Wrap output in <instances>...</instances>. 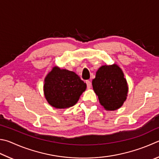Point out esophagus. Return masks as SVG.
Here are the masks:
<instances>
[{
	"label": "esophagus",
	"instance_id": "34e87169",
	"mask_svg": "<svg viewBox=\"0 0 159 159\" xmlns=\"http://www.w3.org/2000/svg\"><path fill=\"white\" fill-rule=\"evenodd\" d=\"M86 84H87L88 89H89V88H91L92 84H91V82L89 81V80H86Z\"/></svg>",
	"mask_w": 159,
	"mask_h": 159
}]
</instances>
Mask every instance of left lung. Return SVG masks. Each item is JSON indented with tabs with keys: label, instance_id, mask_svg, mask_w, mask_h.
Listing matches in <instances>:
<instances>
[{
	"label": "left lung",
	"instance_id": "1",
	"mask_svg": "<svg viewBox=\"0 0 159 159\" xmlns=\"http://www.w3.org/2000/svg\"><path fill=\"white\" fill-rule=\"evenodd\" d=\"M92 87L100 104L106 111H115L124 104L129 87L123 71L116 64L103 65L97 71Z\"/></svg>",
	"mask_w": 159,
	"mask_h": 159
}]
</instances>
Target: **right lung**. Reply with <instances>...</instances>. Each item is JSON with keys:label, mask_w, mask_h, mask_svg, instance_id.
Segmentation results:
<instances>
[{"label": "right lung", "mask_w": 159, "mask_h": 159, "mask_svg": "<svg viewBox=\"0 0 159 159\" xmlns=\"http://www.w3.org/2000/svg\"><path fill=\"white\" fill-rule=\"evenodd\" d=\"M86 88L75 72L56 66L45 77L44 94L51 106L65 109L76 104Z\"/></svg>", "instance_id": "obj_1"}]
</instances>
